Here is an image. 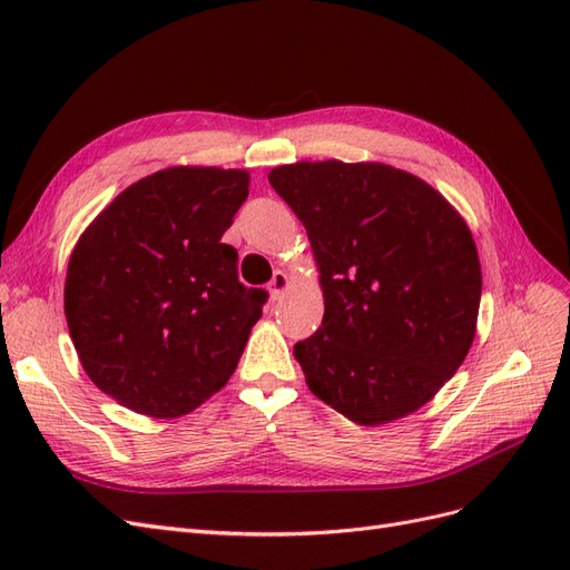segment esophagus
<instances>
[{
  "label": "esophagus",
  "instance_id": "esophagus-1",
  "mask_svg": "<svg viewBox=\"0 0 570 570\" xmlns=\"http://www.w3.org/2000/svg\"><path fill=\"white\" fill-rule=\"evenodd\" d=\"M287 289H289V275L285 271H275L271 283H268L271 299H281Z\"/></svg>",
  "mask_w": 570,
  "mask_h": 570
}]
</instances>
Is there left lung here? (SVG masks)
I'll return each mask as SVG.
<instances>
[{"label": "left lung", "instance_id": "1", "mask_svg": "<svg viewBox=\"0 0 570 570\" xmlns=\"http://www.w3.org/2000/svg\"><path fill=\"white\" fill-rule=\"evenodd\" d=\"M268 183L304 223L321 273L323 323L295 344L308 390L358 425L421 409L475 337L482 273L461 214L375 161L287 164Z\"/></svg>", "mask_w": 570, "mask_h": 570}]
</instances>
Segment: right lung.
<instances>
[{
    "instance_id": "add662e5",
    "label": "right lung",
    "mask_w": 570,
    "mask_h": 570,
    "mask_svg": "<svg viewBox=\"0 0 570 570\" xmlns=\"http://www.w3.org/2000/svg\"><path fill=\"white\" fill-rule=\"evenodd\" d=\"M249 195L243 168L170 166L126 187L85 233L63 285L90 381L149 419H178L230 381L266 289L220 243Z\"/></svg>"
}]
</instances>
